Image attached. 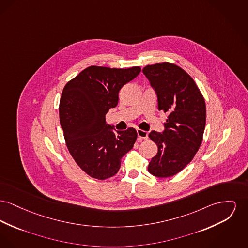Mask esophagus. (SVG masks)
<instances>
[{
    "label": "esophagus",
    "instance_id": "34e87169",
    "mask_svg": "<svg viewBox=\"0 0 248 248\" xmlns=\"http://www.w3.org/2000/svg\"><path fill=\"white\" fill-rule=\"evenodd\" d=\"M138 136H139V139L141 140H147L148 139V132L144 131V130H141V129H138Z\"/></svg>",
    "mask_w": 248,
    "mask_h": 248
}]
</instances>
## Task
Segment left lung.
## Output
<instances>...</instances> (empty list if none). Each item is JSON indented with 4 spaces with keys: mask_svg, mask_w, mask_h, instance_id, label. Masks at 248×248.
I'll return each instance as SVG.
<instances>
[{
    "mask_svg": "<svg viewBox=\"0 0 248 248\" xmlns=\"http://www.w3.org/2000/svg\"><path fill=\"white\" fill-rule=\"evenodd\" d=\"M142 72L156 93L158 110L169 113L165 130L149 134L158 151L148 170L167 178L184 170L201 147L206 124L205 100L194 79L174 63L147 65Z\"/></svg>",
    "mask_w": 248,
    "mask_h": 248,
    "instance_id": "left-lung-1",
    "label": "left lung"
}]
</instances>
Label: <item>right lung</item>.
<instances>
[{"label": "right lung", "instance_id": "obj_1", "mask_svg": "<svg viewBox=\"0 0 248 248\" xmlns=\"http://www.w3.org/2000/svg\"><path fill=\"white\" fill-rule=\"evenodd\" d=\"M140 70L91 65L62 90L59 115L65 143L75 162L92 178L106 180L116 174L122 157L136 142L135 128L113 131L106 124V114L118 105L121 88Z\"/></svg>", "mask_w": 248, "mask_h": 248}]
</instances>
